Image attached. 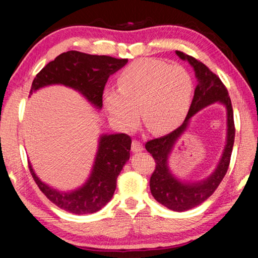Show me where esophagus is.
<instances>
[{
  "instance_id": "34e87169",
  "label": "esophagus",
  "mask_w": 258,
  "mask_h": 258,
  "mask_svg": "<svg viewBox=\"0 0 258 258\" xmlns=\"http://www.w3.org/2000/svg\"><path fill=\"white\" fill-rule=\"evenodd\" d=\"M132 150L134 151V153H140V151H142L143 150L142 143H141L140 141L134 140L133 143H132Z\"/></svg>"
}]
</instances>
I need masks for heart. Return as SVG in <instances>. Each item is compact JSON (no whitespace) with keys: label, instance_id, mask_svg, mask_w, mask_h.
<instances>
[{"label":"heart","instance_id":"heart-1","mask_svg":"<svg viewBox=\"0 0 258 258\" xmlns=\"http://www.w3.org/2000/svg\"><path fill=\"white\" fill-rule=\"evenodd\" d=\"M192 97V79L181 66L141 58L118 77V88H105L103 103L112 121L132 130L140 121L153 133H167L181 124Z\"/></svg>","mask_w":258,"mask_h":258}]
</instances>
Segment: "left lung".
Wrapping results in <instances>:
<instances>
[{"instance_id":"left-lung-1","label":"left lung","mask_w":258,"mask_h":258,"mask_svg":"<svg viewBox=\"0 0 258 258\" xmlns=\"http://www.w3.org/2000/svg\"><path fill=\"white\" fill-rule=\"evenodd\" d=\"M176 54L183 61H188L195 72L197 86L191 105L182 125L168 135L147 142L146 149L151 154L156 163V168L150 177L151 195L162 206L181 213L200 206L209 199L220 185L230 163L235 141V124L230 97L220 77L192 56L182 51H176ZM214 103L223 104L227 109V140L224 154L217 169L207 179L197 182L182 181L176 178L168 169V156L174 143L187 127L189 118L202 108Z\"/></svg>"}]
</instances>
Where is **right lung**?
I'll list each match as a JSON object with an SVG mask.
<instances>
[{
	"label": "right lung",
	"instance_id": "add662e5",
	"mask_svg": "<svg viewBox=\"0 0 258 258\" xmlns=\"http://www.w3.org/2000/svg\"><path fill=\"white\" fill-rule=\"evenodd\" d=\"M126 62V58L76 50L63 52L37 74L31 84L30 95L43 87L62 84L79 91L96 109H102V95L109 76L124 67ZM130 147L132 139L126 134L101 135L89 178L72 191H59L42 182L30 162L29 170L41 191L55 206L76 215L94 214L114 195L116 179L130 157Z\"/></svg>",
	"mask_w": 258,
	"mask_h": 258
}]
</instances>
